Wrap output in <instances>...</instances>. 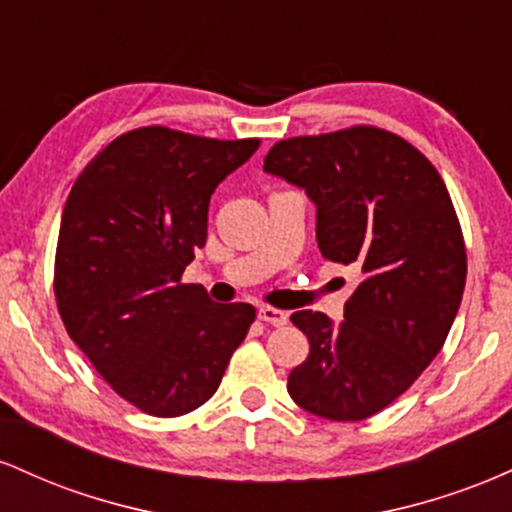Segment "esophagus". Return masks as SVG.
<instances>
[{
    "label": "esophagus",
    "instance_id": "1",
    "mask_svg": "<svg viewBox=\"0 0 512 512\" xmlns=\"http://www.w3.org/2000/svg\"><path fill=\"white\" fill-rule=\"evenodd\" d=\"M257 317H260L262 322H267V325H274V327H284L286 322H289V315H286L284 310L269 308V305H262V308L257 310Z\"/></svg>",
    "mask_w": 512,
    "mask_h": 512
}]
</instances>
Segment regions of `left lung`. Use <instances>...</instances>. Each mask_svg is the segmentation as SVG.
I'll return each mask as SVG.
<instances>
[{"label": "left lung", "instance_id": "8db88e82", "mask_svg": "<svg viewBox=\"0 0 512 512\" xmlns=\"http://www.w3.org/2000/svg\"><path fill=\"white\" fill-rule=\"evenodd\" d=\"M264 170L303 187L320 252L361 274L339 325L291 315L310 354L289 395L322 419H368L424 373L460 308L467 252L448 187L407 139L368 125L281 139Z\"/></svg>", "mask_w": 512, "mask_h": 512}]
</instances>
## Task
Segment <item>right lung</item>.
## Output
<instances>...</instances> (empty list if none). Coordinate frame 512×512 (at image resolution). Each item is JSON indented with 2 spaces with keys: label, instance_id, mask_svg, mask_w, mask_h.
<instances>
[{
  "label": "right lung",
  "instance_id": "obj_1",
  "mask_svg": "<svg viewBox=\"0 0 512 512\" xmlns=\"http://www.w3.org/2000/svg\"><path fill=\"white\" fill-rule=\"evenodd\" d=\"M257 146L139 127L105 146L69 192L57 310L105 383L144 414L202 407L255 320L250 303H214L180 276L207 243L211 195Z\"/></svg>",
  "mask_w": 512,
  "mask_h": 512
}]
</instances>
